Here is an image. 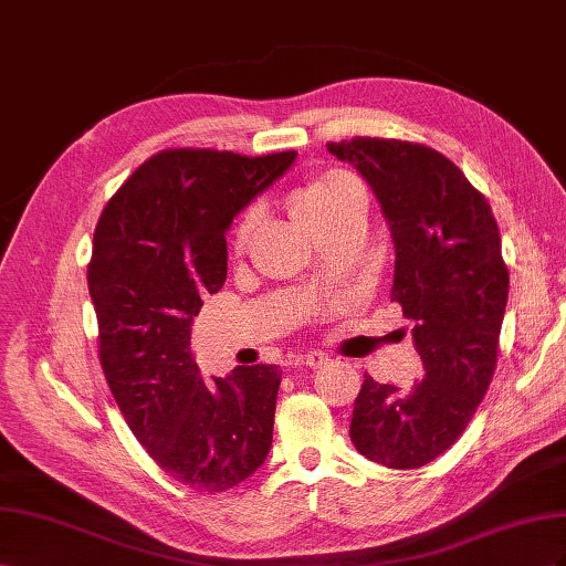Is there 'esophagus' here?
<instances>
[{
    "instance_id": "1",
    "label": "esophagus",
    "mask_w": 566,
    "mask_h": 566,
    "mask_svg": "<svg viewBox=\"0 0 566 566\" xmlns=\"http://www.w3.org/2000/svg\"><path fill=\"white\" fill-rule=\"evenodd\" d=\"M329 355L322 353V350H308V355L303 358V365L311 367V369H322L325 365H329Z\"/></svg>"
}]
</instances>
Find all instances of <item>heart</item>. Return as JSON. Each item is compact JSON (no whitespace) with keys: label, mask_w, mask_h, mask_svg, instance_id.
I'll return each instance as SVG.
<instances>
[{"label":"heart","mask_w":566,"mask_h":566,"mask_svg":"<svg viewBox=\"0 0 566 566\" xmlns=\"http://www.w3.org/2000/svg\"><path fill=\"white\" fill-rule=\"evenodd\" d=\"M360 197V191L353 185L338 180V177H313V180L303 182L296 187L292 193H289V208H292V216L301 228L317 237L319 232H325L332 224L342 220L348 211L353 201ZM258 230V213L249 211L239 218L237 228L232 232V253L234 255H244L251 239Z\"/></svg>","instance_id":"b5f03b06"}]
</instances>
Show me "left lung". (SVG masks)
Masks as SVG:
<instances>
[{"label": "left lung", "mask_w": 566, "mask_h": 566, "mask_svg": "<svg viewBox=\"0 0 566 566\" xmlns=\"http://www.w3.org/2000/svg\"><path fill=\"white\" fill-rule=\"evenodd\" d=\"M377 193L396 247L391 298L412 322L424 377L400 391L369 375L355 398L350 441L391 470L443 455L486 396L510 274L486 197L441 151L417 142H327Z\"/></svg>", "instance_id": "obj_1"}]
</instances>
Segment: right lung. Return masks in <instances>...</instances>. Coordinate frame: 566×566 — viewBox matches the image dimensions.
<instances>
[{
    "label": "right lung",
    "instance_id": "1",
    "mask_svg": "<svg viewBox=\"0 0 566 566\" xmlns=\"http://www.w3.org/2000/svg\"><path fill=\"white\" fill-rule=\"evenodd\" d=\"M294 158L164 149L127 177L96 222L87 286L106 384L151 460L193 491H230L272 443L282 369L234 367L203 379L189 338L201 296L228 277L224 232Z\"/></svg>",
    "mask_w": 566,
    "mask_h": 566
}]
</instances>
